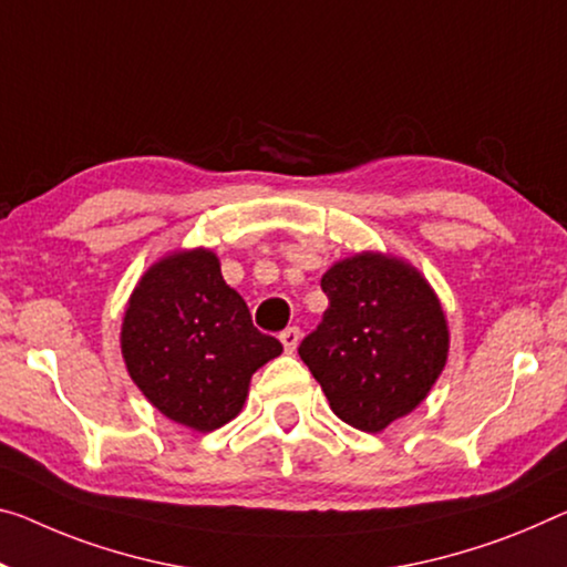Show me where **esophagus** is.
I'll return each instance as SVG.
<instances>
[{
	"label": "esophagus",
	"mask_w": 567,
	"mask_h": 567,
	"mask_svg": "<svg viewBox=\"0 0 567 567\" xmlns=\"http://www.w3.org/2000/svg\"><path fill=\"white\" fill-rule=\"evenodd\" d=\"M299 339H301V332H299V327H289V329H284L281 332V342H284V350L286 352H296V347H299Z\"/></svg>",
	"instance_id": "1"
}]
</instances>
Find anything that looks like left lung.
I'll return each instance as SVG.
<instances>
[{
    "label": "left lung",
    "instance_id": "obj_1",
    "mask_svg": "<svg viewBox=\"0 0 567 567\" xmlns=\"http://www.w3.org/2000/svg\"><path fill=\"white\" fill-rule=\"evenodd\" d=\"M329 307L299 347L337 417L380 433L429 398L449 362L439 293L408 260L360 250L321 276Z\"/></svg>",
    "mask_w": 567,
    "mask_h": 567
}]
</instances>
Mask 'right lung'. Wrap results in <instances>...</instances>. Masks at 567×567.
Wrapping results in <instances>:
<instances>
[{"mask_svg":"<svg viewBox=\"0 0 567 567\" xmlns=\"http://www.w3.org/2000/svg\"><path fill=\"white\" fill-rule=\"evenodd\" d=\"M121 357L169 421L210 433L243 411L250 378L284 352L260 334L210 248H179L146 268L121 321Z\"/></svg>","mask_w":567,"mask_h":567,"instance_id":"right-lung-1","label":"right lung"}]
</instances>
